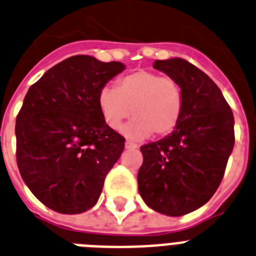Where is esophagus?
Masks as SVG:
<instances>
[{"label": "esophagus", "mask_w": 256, "mask_h": 256, "mask_svg": "<svg viewBox=\"0 0 256 256\" xmlns=\"http://www.w3.org/2000/svg\"><path fill=\"white\" fill-rule=\"evenodd\" d=\"M124 147H126V148L128 150H135V148H138V146H136V144H135V143H132V142H126L124 143Z\"/></svg>", "instance_id": "34e87169"}]
</instances>
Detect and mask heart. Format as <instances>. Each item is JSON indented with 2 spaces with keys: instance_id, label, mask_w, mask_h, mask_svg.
<instances>
[{
  "instance_id": "1",
  "label": "heart",
  "mask_w": 256,
  "mask_h": 256,
  "mask_svg": "<svg viewBox=\"0 0 256 256\" xmlns=\"http://www.w3.org/2000/svg\"><path fill=\"white\" fill-rule=\"evenodd\" d=\"M97 104L104 122L114 130L132 114L134 120L124 126V134L140 140L152 132L164 136L175 130L184 110V94L175 78L138 70L120 78L116 89H101Z\"/></svg>"
}]
</instances>
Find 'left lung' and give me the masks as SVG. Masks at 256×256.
Instances as JSON below:
<instances>
[{"instance_id": "left-lung-1", "label": "left lung", "mask_w": 256, "mask_h": 256, "mask_svg": "<svg viewBox=\"0 0 256 256\" xmlns=\"http://www.w3.org/2000/svg\"><path fill=\"white\" fill-rule=\"evenodd\" d=\"M154 68L180 84L184 110L171 134L140 147L138 189L151 209L178 217L206 204L221 184L234 116L214 81L186 60H155Z\"/></svg>"}]
</instances>
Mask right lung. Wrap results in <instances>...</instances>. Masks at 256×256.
Masks as SVG:
<instances>
[{
    "label": "right lung",
    "instance_id": "add662e5",
    "mask_svg": "<svg viewBox=\"0 0 256 256\" xmlns=\"http://www.w3.org/2000/svg\"><path fill=\"white\" fill-rule=\"evenodd\" d=\"M120 62L76 55L50 68L26 93L16 116V164L32 194L63 214L98 200L124 138L100 113L98 93L121 74Z\"/></svg>",
    "mask_w": 256,
    "mask_h": 256
}]
</instances>
